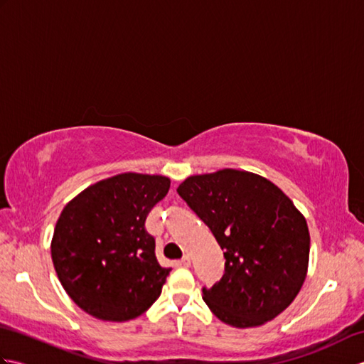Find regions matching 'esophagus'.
Returning <instances> with one entry per match:
<instances>
[{
    "label": "esophagus",
    "mask_w": 364,
    "mask_h": 364,
    "mask_svg": "<svg viewBox=\"0 0 364 364\" xmlns=\"http://www.w3.org/2000/svg\"><path fill=\"white\" fill-rule=\"evenodd\" d=\"M180 264H181L183 267H189V266H191V258H189V255H186V257H184V258L180 261Z\"/></svg>",
    "instance_id": "esophagus-1"
}]
</instances>
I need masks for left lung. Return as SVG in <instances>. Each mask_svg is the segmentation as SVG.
Masks as SVG:
<instances>
[{"mask_svg": "<svg viewBox=\"0 0 364 364\" xmlns=\"http://www.w3.org/2000/svg\"><path fill=\"white\" fill-rule=\"evenodd\" d=\"M225 257V272L203 300L236 328L258 327L288 308L310 259L306 220L267 178L236 168L192 175L176 189Z\"/></svg>", "mask_w": 364, "mask_h": 364, "instance_id": "1", "label": "left lung"}]
</instances>
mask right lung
Instances as JSON below:
<instances>
[{"label":"right lung","instance_id":"add662e5","mask_svg":"<svg viewBox=\"0 0 364 364\" xmlns=\"http://www.w3.org/2000/svg\"><path fill=\"white\" fill-rule=\"evenodd\" d=\"M168 188L167 176L127 172L92 184L65 205L51 258L60 284L82 311L125 322L161 296L170 269L159 266L145 219Z\"/></svg>","mask_w":364,"mask_h":364}]
</instances>
